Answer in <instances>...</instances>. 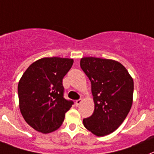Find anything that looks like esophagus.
<instances>
[{"instance_id":"esophagus-1","label":"esophagus","mask_w":154,"mask_h":154,"mask_svg":"<svg viewBox=\"0 0 154 154\" xmlns=\"http://www.w3.org/2000/svg\"><path fill=\"white\" fill-rule=\"evenodd\" d=\"M81 102H82V100H77L75 101V105L78 107V106L81 103Z\"/></svg>"}]
</instances>
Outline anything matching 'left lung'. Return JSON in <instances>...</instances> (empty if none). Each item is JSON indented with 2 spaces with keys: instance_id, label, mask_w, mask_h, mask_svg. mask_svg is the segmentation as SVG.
Here are the masks:
<instances>
[{
  "instance_id": "left-lung-1",
  "label": "left lung",
  "mask_w": 154,
  "mask_h": 154,
  "mask_svg": "<svg viewBox=\"0 0 154 154\" xmlns=\"http://www.w3.org/2000/svg\"><path fill=\"white\" fill-rule=\"evenodd\" d=\"M80 66L90 79L95 109L83 119L85 128L95 135H108L125 120L133 104V80L128 71L116 61L87 57Z\"/></svg>"
}]
</instances>
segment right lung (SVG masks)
<instances>
[{"label":"right lung","instance_id":"add662e5","mask_svg":"<svg viewBox=\"0 0 154 154\" xmlns=\"http://www.w3.org/2000/svg\"><path fill=\"white\" fill-rule=\"evenodd\" d=\"M71 58H43L29 66L19 81L21 115L35 130L42 133L58 129L74 102L64 98L63 79L73 65Z\"/></svg>","mask_w":154,"mask_h":154}]
</instances>
